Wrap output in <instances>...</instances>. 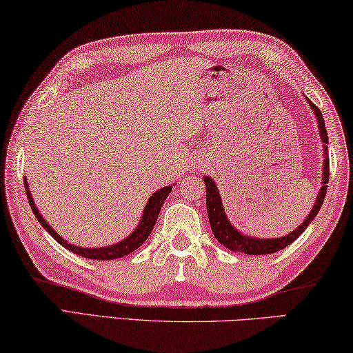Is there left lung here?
<instances>
[{
  "label": "left lung",
  "instance_id": "left-lung-1",
  "mask_svg": "<svg viewBox=\"0 0 353 353\" xmlns=\"http://www.w3.org/2000/svg\"><path fill=\"white\" fill-rule=\"evenodd\" d=\"M309 105L316 115L318 120V128H319V134H321L323 142L327 145L329 143V137H327V131H325V125H324V119L321 111L312 103L309 100ZM324 145V170H323V187L319 190V194L316 199V203L313 205L312 211L309 216L305 217V221L301 223V225L292 232L290 234L284 236V238H276V239H254L250 238V236H245L239 233L232 223L228 222L225 213H223V207H222V201L219 196V190H217L216 183L213 182V179L205 176L203 182L205 187H207V211H208V219H210V225H211V232H213L214 238L219 241L223 247H227L232 252H241L245 254H270L274 252H279V250L285 248L287 245H290L293 241L298 239V236L301 233H304V230L309 227V223L315 219V216L318 214L319 208L324 202L325 193H327V182H329V159H327V146Z\"/></svg>",
  "mask_w": 353,
  "mask_h": 353
}]
</instances>
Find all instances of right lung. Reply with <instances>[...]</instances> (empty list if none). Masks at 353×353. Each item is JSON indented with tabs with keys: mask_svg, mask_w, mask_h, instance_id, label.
Returning <instances> with one entry per match:
<instances>
[{
	"mask_svg": "<svg viewBox=\"0 0 353 353\" xmlns=\"http://www.w3.org/2000/svg\"><path fill=\"white\" fill-rule=\"evenodd\" d=\"M24 187H26V194H28V199H29L30 208H32V211H34L35 217L38 219V222L41 223L43 228L46 230V232L52 236L57 242H60L63 247L70 250L72 253L83 256V258L97 259V261H110V259L123 258V256L132 253L134 250H137L140 245H142V243L148 239V236L151 234L152 228H154L156 221H157L159 213H160V208H162L165 199L168 197V194L172 190V185H170V187L157 190L156 193L150 197V201H148V203H146V207L143 210V216H142V221H140V223H139V227L134 230V233L131 236H128L125 241L114 243V245L103 247V248H80V247L72 245V243H68L65 239L61 238V236L57 234L54 230L50 228V225L46 221L43 219L40 211L37 210V207L34 205V201H32V196H30V191H29L26 177H24Z\"/></svg>",
	"mask_w": 353,
	"mask_h": 353,
	"instance_id": "add662e5",
	"label": "right lung"
}]
</instances>
